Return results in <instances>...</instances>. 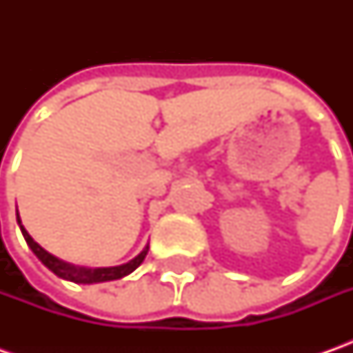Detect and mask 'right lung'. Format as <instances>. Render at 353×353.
Wrapping results in <instances>:
<instances>
[{
    "label": "right lung",
    "instance_id": "1",
    "mask_svg": "<svg viewBox=\"0 0 353 353\" xmlns=\"http://www.w3.org/2000/svg\"><path fill=\"white\" fill-rule=\"evenodd\" d=\"M17 224L21 228V234L25 237V241H27V245L31 248L34 255L39 257V261L48 267L57 277L66 279V281H72V283H78V285H92V283H103V281H116V279H121L129 275L131 271H135L139 265L143 263V259H145V255H147V251H149V245L145 248V250L135 257V259H131L129 263L123 265H117V267H98V269H86V267H76L72 263H66V261H62L59 257H54V255H50L47 250H43L37 241H34L33 237L29 236V232L23 228L21 224V218H19V212H17Z\"/></svg>",
    "mask_w": 353,
    "mask_h": 353
}]
</instances>
